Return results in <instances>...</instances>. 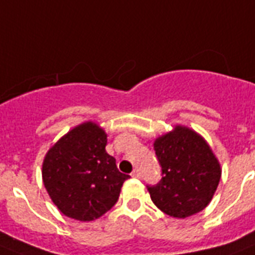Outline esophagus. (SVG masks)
Listing matches in <instances>:
<instances>
[{
	"mask_svg": "<svg viewBox=\"0 0 255 255\" xmlns=\"http://www.w3.org/2000/svg\"><path fill=\"white\" fill-rule=\"evenodd\" d=\"M131 175L133 178H140L141 177V173H140V170H138V169H133V171L131 173Z\"/></svg>",
	"mask_w": 255,
	"mask_h": 255,
	"instance_id": "esophagus-1",
	"label": "esophagus"
}]
</instances>
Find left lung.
<instances>
[{
  "label": "left lung",
  "instance_id": "1",
  "mask_svg": "<svg viewBox=\"0 0 255 255\" xmlns=\"http://www.w3.org/2000/svg\"><path fill=\"white\" fill-rule=\"evenodd\" d=\"M161 181L148 185L153 203L169 216L185 219L204 210L221 177L220 163L196 132L175 127L154 142Z\"/></svg>",
  "mask_w": 255,
  "mask_h": 255
}]
</instances>
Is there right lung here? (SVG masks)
Here are the masks:
<instances>
[{"mask_svg":"<svg viewBox=\"0 0 255 255\" xmlns=\"http://www.w3.org/2000/svg\"><path fill=\"white\" fill-rule=\"evenodd\" d=\"M107 136L94 123L68 132L49 149L43 162V182L56 207L65 216L92 221L119 199L129 175L118 170L106 152Z\"/></svg>","mask_w":255,"mask_h":255,"instance_id":"right-lung-1","label":"right lung"}]
</instances>
